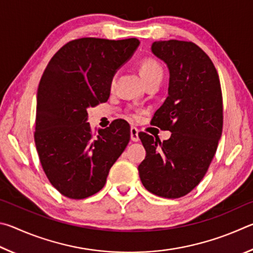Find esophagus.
<instances>
[{
    "mask_svg": "<svg viewBox=\"0 0 253 253\" xmlns=\"http://www.w3.org/2000/svg\"><path fill=\"white\" fill-rule=\"evenodd\" d=\"M130 134H131V140L133 141V142H138V141L140 140L139 139V131H138V129H136V127L131 126Z\"/></svg>",
    "mask_w": 253,
    "mask_h": 253,
    "instance_id": "obj_1",
    "label": "esophagus"
}]
</instances>
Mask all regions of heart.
Returning a JSON list of instances; mask_svg holds the SVG:
<instances>
[{
    "instance_id": "heart-1",
    "label": "heart",
    "mask_w": 253,
    "mask_h": 253,
    "mask_svg": "<svg viewBox=\"0 0 253 253\" xmlns=\"http://www.w3.org/2000/svg\"><path fill=\"white\" fill-rule=\"evenodd\" d=\"M140 73L141 77L144 80V82L149 81L152 79H162L163 77V69L161 64L154 59H145L141 62L140 65ZM115 84V75H113L110 81V86L113 87Z\"/></svg>"
}]
</instances>
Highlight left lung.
Listing matches in <instances>:
<instances>
[{
  "mask_svg": "<svg viewBox=\"0 0 253 253\" xmlns=\"http://www.w3.org/2000/svg\"><path fill=\"white\" fill-rule=\"evenodd\" d=\"M151 50L170 72L169 95L151 124L171 136L161 142L141 132L147 156L138 170L148 191L176 199L200 183L214 157L223 126L222 93L213 63L197 44L157 41Z\"/></svg>",
  "mask_w": 253,
  "mask_h": 253,
  "instance_id": "left-lung-1",
  "label": "left lung"
}]
</instances>
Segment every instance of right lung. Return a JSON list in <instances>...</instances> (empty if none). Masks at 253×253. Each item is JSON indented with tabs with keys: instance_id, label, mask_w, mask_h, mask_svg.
<instances>
[{
	"instance_id": "add662e5",
	"label": "right lung",
	"mask_w": 253,
	"mask_h": 253,
	"mask_svg": "<svg viewBox=\"0 0 253 253\" xmlns=\"http://www.w3.org/2000/svg\"><path fill=\"white\" fill-rule=\"evenodd\" d=\"M139 44L135 38L73 40L44 70L37 96L35 147L48 181L66 198L80 200L99 192L129 143L124 120L94 133L86 110L108 101L111 79Z\"/></svg>"
}]
</instances>
